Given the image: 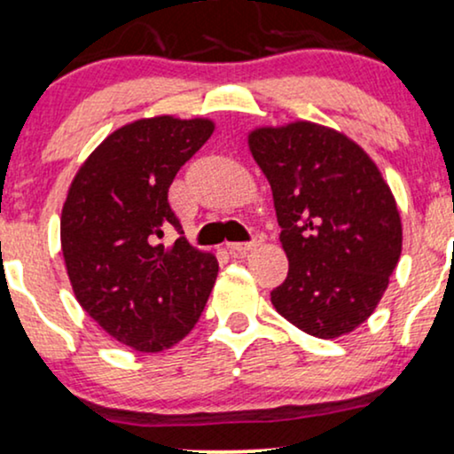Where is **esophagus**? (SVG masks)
I'll return each instance as SVG.
<instances>
[{
    "instance_id": "34e87169",
    "label": "esophagus",
    "mask_w": 454,
    "mask_h": 454,
    "mask_svg": "<svg viewBox=\"0 0 454 454\" xmlns=\"http://www.w3.org/2000/svg\"><path fill=\"white\" fill-rule=\"evenodd\" d=\"M262 242V236L261 233H256V236L250 239V242H242V244H227V250L231 253L233 256H242L246 253H250V250L256 248V246H261Z\"/></svg>"
}]
</instances>
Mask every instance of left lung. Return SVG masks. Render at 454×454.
I'll return each mask as SVG.
<instances>
[{"mask_svg": "<svg viewBox=\"0 0 454 454\" xmlns=\"http://www.w3.org/2000/svg\"><path fill=\"white\" fill-rule=\"evenodd\" d=\"M248 147L271 184L288 256L271 303L311 337H343L372 316L400 261L394 193L371 155L328 126H261Z\"/></svg>", "mask_w": 454, "mask_h": 454, "instance_id": "8db88e82", "label": "left lung"}]
</instances>
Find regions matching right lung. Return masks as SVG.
<instances>
[{
  "label": "right lung",
  "mask_w": 454,
  "mask_h": 454,
  "mask_svg": "<svg viewBox=\"0 0 454 454\" xmlns=\"http://www.w3.org/2000/svg\"><path fill=\"white\" fill-rule=\"evenodd\" d=\"M215 132L208 117H143L111 132L73 176L60 248L83 311L121 345L158 354L198 324L218 273L216 256L183 236L168 189Z\"/></svg>",
  "instance_id": "obj_1"
}]
</instances>
